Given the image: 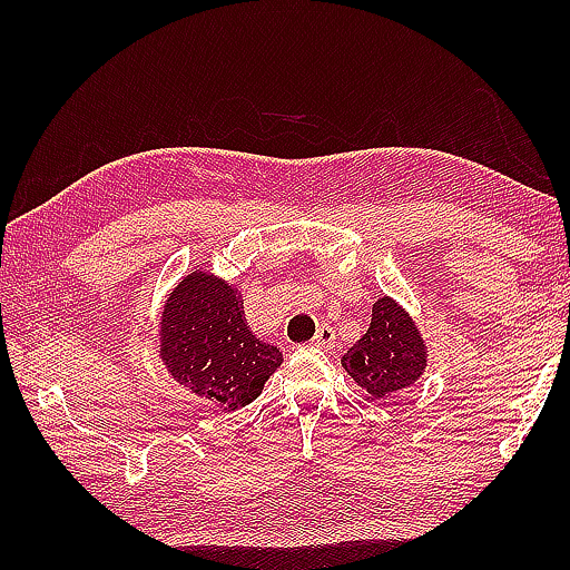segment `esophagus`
<instances>
[{
  "mask_svg": "<svg viewBox=\"0 0 570 570\" xmlns=\"http://www.w3.org/2000/svg\"><path fill=\"white\" fill-rule=\"evenodd\" d=\"M313 345L321 347V350H333L335 347V331L331 325H321L318 333L313 335Z\"/></svg>",
  "mask_w": 570,
  "mask_h": 570,
  "instance_id": "34e87169",
  "label": "esophagus"
}]
</instances>
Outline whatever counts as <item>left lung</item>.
Listing matches in <instances>:
<instances>
[{"mask_svg":"<svg viewBox=\"0 0 570 570\" xmlns=\"http://www.w3.org/2000/svg\"><path fill=\"white\" fill-rule=\"evenodd\" d=\"M341 365L370 399H384L423 377L429 345L414 316L396 298L380 296L372 304L367 333L347 350Z\"/></svg>","mask_w":570,"mask_h":570,"instance_id":"1","label":"left lung"}]
</instances>
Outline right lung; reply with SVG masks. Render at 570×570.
I'll use <instances>...</instances> for the list:
<instances>
[{"label":"right lung","instance_id":"right-lung-1","mask_svg":"<svg viewBox=\"0 0 570 570\" xmlns=\"http://www.w3.org/2000/svg\"><path fill=\"white\" fill-rule=\"evenodd\" d=\"M156 331L168 377L220 411L254 402L284 362L282 350L252 333L237 284L203 266L168 292Z\"/></svg>","mask_w":570,"mask_h":570}]
</instances>
